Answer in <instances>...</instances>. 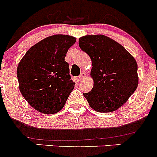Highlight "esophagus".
Returning <instances> with one entry per match:
<instances>
[{
    "instance_id": "obj_1",
    "label": "esophagus",
    "mask_w": 157,
    "mask_h": 157,
    "mask_svg": "<svg viewBox=\"0 0 157 157\" xmlns=\"http://www.w3.org/2000/svg\"><path fill=\"white\" fill-rule=\"evenodd\" d=\"M86 77V73H84V72H82L81 74H80V75L78 76V78H79L80 80L83 79L84 78Z\"/></svg>"
}]
</instances>
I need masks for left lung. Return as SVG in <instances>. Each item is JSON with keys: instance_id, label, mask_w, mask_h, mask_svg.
<instances>
[{"instance_id": "obj_1", "label": "left lung", "mask_w": 157, "mask_h": 157, "mask_svg": "<svg viewBox=\"0 0 157 157\" xmlns=\"http://www.w3.org/2000/svg\"><path fill=\"white\" fill-rule=\"evenodd\" d=\"M78 45L92 61L94 86L83 94L90 106L98 112L117 110L138 87L135 59L120 43L102 34L80 37Z\"/></svg>"}]
</instances>
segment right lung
Masks as SVG:
<instances>
[{
  "instance_id": "1",
  "label": "right lung",
  "mask_w": 157,
  "mask_h": 157,
  "mask_svg": "<svg viewBox=\"0 0 157 157\" xmlns=\"http://www.w3.org/2000/svg\"><path fill=\"white\" fill-rule=\"evenodd\" d=\"M75 41L72 36H49L33 45L19 63V90L35 110L50 115L64 106L75 84L64 59Z\"/></svg>"
}]
</instances>
